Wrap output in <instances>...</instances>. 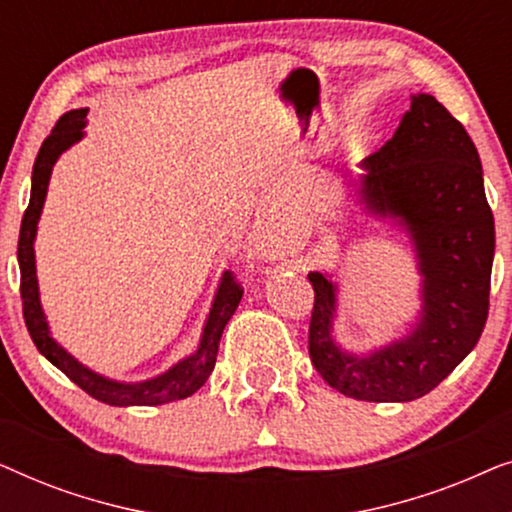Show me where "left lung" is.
I'll list each match as a JSON object with an SVG mask.
<instances>
[{
  "instance_id": "8db88e82",
  "label": "left lung",
  "mask_w": 512,
  "mask_h": 512,
  "mask_svg": "<svg viewBox=\"0 0 512 512\" xmlns=\"http://www.w3.org/2000/svg\"><path fill=\"white\" fill-rule=\"evenodd\" d=\"M352 184L370 216L408 233L422 275L419 310L403 338L368 354L333 338L338 282L310 272V356L335 391L373 403L415 401L478 345L489 310L494 216L473 139L429 93L410 97L394 137L361 163Z\"/></svg>"
}]
</instances>
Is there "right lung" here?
I'll return each instance as SVG.
<instances>
[{
    "label": "right lung",
    "mask_w": 512,
    "mask_h": 512,
    "mask_svg": "<svg viewBox=\"0 0 512 512\" xmlns=\"http://www.w3.org/2000/svg\"><path fill=\"white\" fill-rule=\"evenodd\" d=\"M88 109H72L55 123L51 135L41 144L39 156L32 167V191L30 205L25 209L23 223H20L18 237V265H20V298H23V317L30 331L34 345L55 368H60L69 380L90 394L97 401L116 405V408H128V405H163L172 401H181L195 394L202 384L212 375L216 354H219V342L223 328L233 317L237 305L242 300V289L235 282L230 272H223L219 286H216L212 307L202 326V335L198 347L186 359L174 363L165 373L142 382H121L104 377L88 366H83L79 359H74L65 347L58 345L51 335L44 307L39 298L37 282V258H34V240H37V226L44 212V202L48 193V181H51L53 165L67 149H72L76 142L86 137Z\"/></svg>",
    "instance_id": "add662e5"
}]
</instances>
